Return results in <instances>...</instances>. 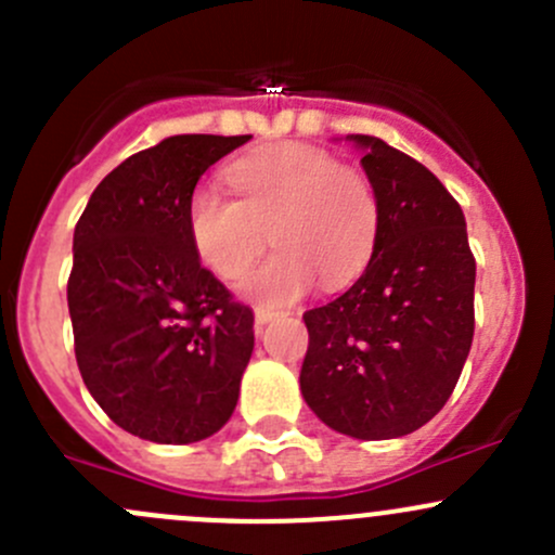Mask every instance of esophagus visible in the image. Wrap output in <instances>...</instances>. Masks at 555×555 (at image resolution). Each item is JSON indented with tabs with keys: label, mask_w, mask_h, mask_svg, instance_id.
<instances>
[{
	"label": "esophagus",
	"mask_w": 555,
	"mask_h": 555,
	"mask_svg": "<svg viewBox=\"0 0 555 555\" xmlns=\"http://www.w3.org/2000/svg\"><path fill=\"white\" fill-rule=\"evenodd\" d=\"M279 317V311H273V309H255V322L260 324H268V322H273V319Z\"/></svg>",
	"instance_id": "obj_1"
}]
</instances>
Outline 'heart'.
Returning <instances> with one entry per match:
<instances>
[{
    "instance_id": "b5f03b06",
    "label": "heart",
    "mask_w": 555,
    "mask_h": 555,
    "mask_svg": "<svg viewBox=\"0 0 555 555\" xmlns=\"http://www.w3.org/2000/svg\"><path fill=\"white\" fill-rule=\"evenodd\" d=\"M233 193L195 188L188 198V233L195 255L217 276L242 279L266 249L279 246L246 276L257 304L284 306L322 279L335 289L354 282L376 251L378 198L354 166L313 144H273L228 166Z\"/></svg>"
}]
</instances>
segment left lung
Wrapping results in <instances>:
<instances>
[{"label":"left lung","instance_id":"obj_1","mask_svg":"<svg viewBox=\"0 0 555 555\" xmlns=\"http://www.w3.org/2000/svg\"><path fill=\"white\" fill-rule=\"evenodd\" d=\"M378 198L376 251L333 304L304 313L300 391L340 435L389 440L429 422L462 376L475 330V257L462 206L384 139L351 133Z\"/></svg>","mask_w":555,"mask_h":555}]
</instances>
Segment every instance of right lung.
Segmentation results:
<instances>
[{"instance_id":"add662e5","label":"right lung","mask_w":555,"mask_h":555,"mask_svg":"<svg viewBox=\"0 0 555 555\" xmlns=\"http://www.w3.org/2000/svg\"><path fill=\"white\" fill-rule=\"evenodd\" d=\"M249 139L179 133L131 155L75 228L66 300L77 367L106 416L150 443H198L236 411L255 313L201 266L188 198Z\"/></svg>"}]
</instances>
